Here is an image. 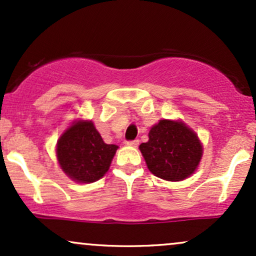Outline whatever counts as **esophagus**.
<instances>
[{
    "label": "esophagus",
    "instance_id": "34e87169",
    "mask_svg": "<svg viewBox=\"0 0 256 256\" xmlns=\"http://www.w3.org/2000/svg\"><path fill=\"white\" fill-rule=\"evenodd\" d=\"M138 144H140V140H128V142H126V146H137Z\"/></svg>",
    "mask_w": 256,
    "mask_h": 256
}]
</instances>
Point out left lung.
Masks as SVG:
<instances>
[{
    "mask_svg": "<svg viewBox=\"0 0 256 256\" xmlns=\"http://www.w3.org/2000/svg\"><path fill=\"white\" fill-rule=\"evenodd\" d=\"M140 146L148 170L156 177L179 182L190 177L202 158L198 134L180 120H160Z\"/></svg>",
    "mask_w": 256,
    "mask_h": 256,
    "instance_id": "1",
    "label": "left lung"
}]
</instances>
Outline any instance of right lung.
I'll return each mask as SVG.
<instances>
[{"label":"right lung","instance_id":"add662e5","mask_svg":"<svg viewBox=\"0 0 256 256\" xmlns=\"http://www.w3.org/2000/svg\"><path fill=\"white\" fill-rule=\"evenodd\" d=\"M116 149L104 142L91 120H76L58 138L56 158L67 177L88 184L104 177Z\"/></svg>","mask_w":256,"mask_h":256}]
</instances>
